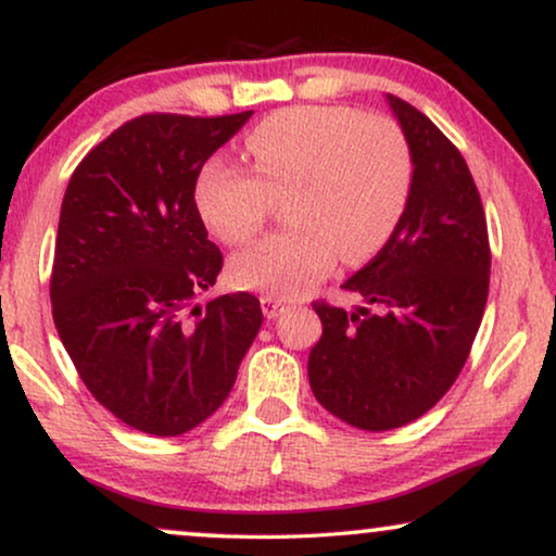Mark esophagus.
Returning <instances> with one entry per match:
<instances>
[{"label":"esophagus","mask_w":556,"mask_h":556,"mask_svg":"<svg viewBox=\"0 0 556 556\" xmlns=\"http://www.w3.org/2000/svg\"><path fill=\"white\" fill-rule=\"evenodd\" d=\"M261 306H263L265 318H276L286 311V301L278 299V295L265 293V295H261Z\"/></svg>","instance_id":"obj_1"}]
</instances>
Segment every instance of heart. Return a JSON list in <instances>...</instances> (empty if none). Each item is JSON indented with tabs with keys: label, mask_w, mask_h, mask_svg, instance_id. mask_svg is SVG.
Segmentation results:
<instances>
[{
	"label": "heart",
	"mask_w": 556,
	"mask_h": 556,
	"mask_svg": "<svg viewBox=\"0 0 556 556\" xmlns=\"http://www.w3.org/2000/svg\"><path fill=\"white\" fill-rule=\"evenodd\" d=\"M253 172L210 162L194 202L204 225L230 245L263 230L273 197H286L291 227L242 250L232 276L293 299L321 280L341 253L362 263L390 240L413 187L402 128L341 105H295L263 118L245 139Z\"/></svg>",
	"instance_id": "b5f03b06"
}]
</instances>
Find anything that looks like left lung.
I'll return each mask as SVG.
<instances>
[{
	"instance_id": "obj_1",
	"label": "left lung",
	"mask_w": 556,
	"mask_h": 556,
	"mask_svg": "<svg viewBox=\"0 0 556 556\" xmlns=\"http://www.w3.org/2000/svg\"><path fill=\"white\" fill-rule=\"evenodd\" d=\"M387 103L413 156L407 207L384 248L346 280L369 306L316 301L314 397L359 430H394L435 407L468 359L489 299L491 248L466 159L397 96Z\"/></svg>"
}]
</instances>
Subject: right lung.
I'll return each mask as SVG.
<instances>
[{
    "instance_id": "add662e5",
    "label": "right lung",
    "mask_w": 556,
    "mask_h": 556,
    "mask_svg": "<svg viewBox=\"0 0 556 556\" xmlns=\"http://www.w3.org/2000/svg\"><path fill=\"white\" fill-rule=\"evenodd\" d=\"M250 116L147 113L90 149L65 189L50 280L55 329L90 394L149 435L207 420L263 324L250 293L194 303L223 270L194 202L197 177Z\"/></svg>"
}]
</instances>
